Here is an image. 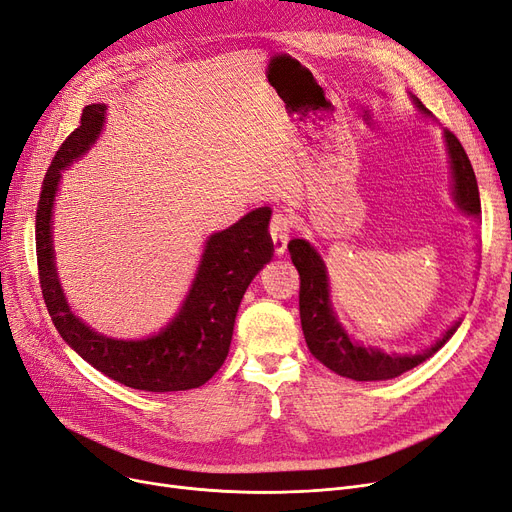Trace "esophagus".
I'll use <instances>...</instances> for the list:
<instances>
[{
  "mask_svg": "<svg viewBox=\"0 0 512 512\" xmlns=\"http://www.w3.org/2000/svg\"><path fill=\"white\" fill-rule=\"evenodd\" d=\"M293 230V221L285 213H274L270 219V236L274 242L276 255H282L287 251V242Z\"/></svg>",
  "mask_w": 512,
  "mask_h": 512,
  "instance_id": "esophagus-1",
  "label": "esophagus"
}]
</instances>
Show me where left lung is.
Masks as SVG:
<instances>
[{"instance_id":"left-lung-1","label":"left lung","mask_w":512,"mask_h":512,"mask_svg":"<svg viewBox=\"0 0 512 512\" xmlns=\"http://www.w3.org/2000/svg\"><path fill=\"white\" fill-rule=\"evenodd\" d=\"M418 107L428 116L430 111L420 101ZM445 143L453 170V196H456L460 211L479 217L481 200L475 170H472V164L462 143L451 130H445ZM289 253L293 266L299 272V316L301 329H304L306 335V344L314 358H318V361L333 373L348 377V380H392V377L424 363L426 358L437 352L460 327V323L453 325L437 344L430 346L422 354L399 356L358 346L346 335L342 325H339L337 318L333 316L329 301V280L323 259L318 257V253L306 240L299 238L289 242Z\"/></svg>"}]
</instances>
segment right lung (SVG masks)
I'll list each match as a JSON object with an SVG mask.
<instances>
[{
  "label": "right lung",
  "mask_w": 512,
  "mask_h": 512,
  "mask_svg": "<svg viewBox=\"0 0 512 512\" xmlns=\"http://www.w3.org/2000/svg\"><path fill=\"white\" fill-rule=\"evenodd\" d=\"M105 105H86L80 124L61 143L44 177L35 215L37 274L56 331L86 363L111 380L147 392L192 390L221 369L230 350L240 299L255 274L272 259L268 206L244 215L206 242L196 280L177 318L162 333L141 342H118L88 329L69 312L54 270L50 217L56 185L75 158L99 137Z\"/></svg>",
  "instance_id": "add662e5"
}]
</instances>
